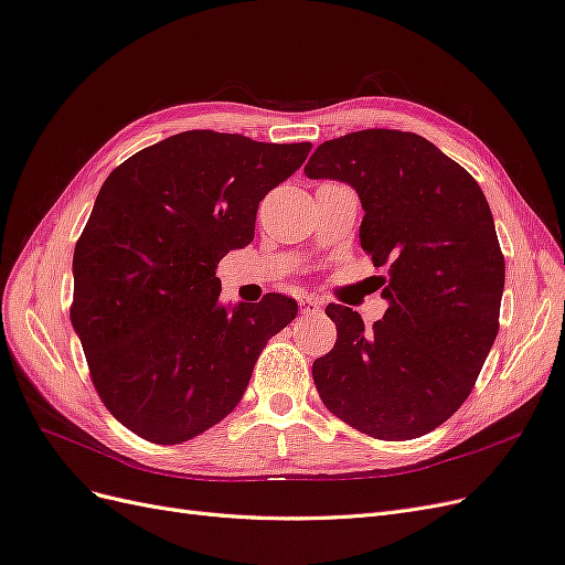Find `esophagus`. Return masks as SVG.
Here are the masks:
<instances>
[{
  "label": "esophagus",
  "mask_w": 565,
  "mask_h": 565,
  "mask_svg": "<svg viewBox=\"0 0 565 565\" xmlns=\"http://www.w3.org/2000/svg\"><path fill=\"white\" fill-rule=\"evenodd\" d=\"M320 309H322V303H320L318 299H306V301L301 303V313H306V316L318 313Z\"/></svg>",
  "instance_id": "obj_1"
}]
</instances>
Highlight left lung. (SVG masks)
I'll return each mask as SVG.
<instances>
[{"label":"left lung","instance_id":"8db88e82","mask_svg":"<svg viewBox=\"0 0 565 565\" xmlns=\"http://www.w3.org/2000/svg\"><path fill=\"white\" fill-rule=\"evenodd\" d=\"M309 179L353 185L361 247L384 278L386 316L328 303L334 349L313 363L320 401L380 440L434 431L469 398L500 330L504 254L481 185L413 131L363 129L316 148Z\"/></svg>","mask_w":565,"mask_h":565}]
</instances>
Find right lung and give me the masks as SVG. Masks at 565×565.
Segmentation results:
<instances>
[{
  "label": "right lung",
  "instance_id": "add662e5",
  "mask_svg": "<svg viewBox=\"0 0 565 565\" xmlns=\"http://www.w3.org/2000/svg\"><path fill=\"white\" fill-rule=\"evenodd\" d=\"M311 143L183 131L115 167L75 245L71 320L108 413L158 446L212 429L241 403L256 358L297 316L270 292L218 303V262L254 241L259 202Z\"/></svg>",
  "mask_w": 565,
  "mask_h": 565
}]
</instances>
